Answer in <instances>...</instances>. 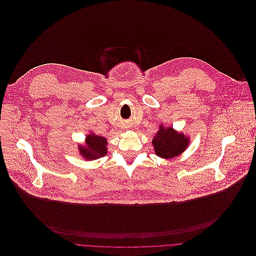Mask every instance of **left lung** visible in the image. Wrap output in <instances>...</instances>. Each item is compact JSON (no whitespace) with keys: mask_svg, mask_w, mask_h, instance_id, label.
I'll return each mask as SVG.
<instances>
[{"mask_svg":"<svg viewBox=\"0 0 256 256\" xmlns=\"http://www.w3.org/2000/svg\"><path fill=\"white\" fill-rule=\"evenodd\" d=\"M156 154L164 160H172L180 154L190 145V137L178 132L172 127L160 125V129L152 140Z\"/></svg>","mask_w":256,"mask_h":256,"instance_id":"obj_1","label":"left lung"}]
</instances>
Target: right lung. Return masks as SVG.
<instances>
[{"label": "right lung", "instance_id": "1", "mask_svg": "<svg viewBox=\"0 0 256 256\" xmlns=\"http://www.w3.org/2000/svg\"><path fill=\"white\" fill-rule=\"evenodd\" d=\"M108 140L94 133L86 136L84 144L78 145V153L84 160H94L105 156L108 153Z\"/></svg>", "mask_w": 256, "mask_h": 256}]
</instances>
